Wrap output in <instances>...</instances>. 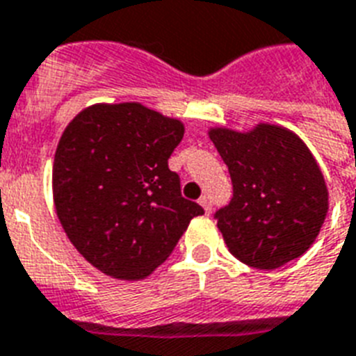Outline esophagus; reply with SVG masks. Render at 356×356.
<instances>
[{"label":"esophagus","mask_w":356,"mask_h":356,"mask_svg":"<svg viewBox=\"0 0 356 356\" xmlns=\"http://www.w3.org/2000/svg\"><path fill=\"white\" fill-rule=\"evenodd\" d=\"M200 203H201V207L205 209L207 214H211V212H212V200H211V197H209V195H203V197L200 200Z\"/></svg>","instance_id":"34e87169"}]
</instances>
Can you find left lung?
<instances>
[{
    "mask_svg": "<svg viewBox=\"0 0 356 356\" xmlns=\"http://www.w3.org/2000/svg\"><path fill=\"white\" fill-rule=\"evenodd\" d=\"M209 134L233 183L229 205L214 214L229 251L259 270L301 257L325 222L329 200L307 145L268 123L245 134L229 129Z\"/></svg>",
    "mask_w": 356,
    "mask_h": 356,
    "instance_id": "1",
    "label": "left lung"
}]
</instances>
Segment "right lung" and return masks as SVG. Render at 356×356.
<instances>
[{"mask_svg":"<svg viewBox=\"0 0 356 356\" xmlns=\"http://www.w3.org/2000/svg\"><path fill=\"white\" fill-rule=\"evenodd\" d=\"M179 120L138 103L94 105L64 129L53 164V200L70 242L97 270L144 279L170 257L203 207L184 200L168 159Z\"/></svg>","mask_w":356,"mask_h":356,"instance_id":"right-lung-1","label":"right lung"}]
</instances>
